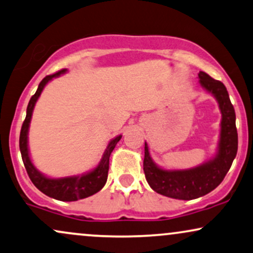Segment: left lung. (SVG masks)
I'll return each mask as SVG.
<instances>
[{
  "label": "left lung",
  "mask_w": 253,
  "mask_h": 253,
  "mask_svg": "<svg viewBox=\"0 0 253 253\" xmlns=\"http://www.w3.org/2000/svg\"><path fill=\"white\" fill-rule=\"evenodd\" d=\"M199 83L211 92L219 103L222 111V130L218 155L212 161L190 170L167 171L156 165L149 154L148 144L144 146V170L149 185L157 193L170 198L190 201L211 192L223 182L238 149V133L236 127V114L225 85L201 71Z\"/></svg>",
  "instance_id": "left-lung-1"
}]
</instances>
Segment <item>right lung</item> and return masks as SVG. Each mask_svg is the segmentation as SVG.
Returning a JSON list of instances; mask_svg holds the SVG:
<instances>
[{
    "label": "right lung",
    "instance_id": "obj_1",
    "mask_svg": "<svg viewBox=\"0 0 253 253\" xmlns=\"http://www.w3.org/2000/svg\"><path fill=\"white\" fill-rule=\"evenodd\" d=\"M65 69H62L57 73L48 75L44 79L41 81L39 88H37L35 95L31 96L29 104L27 108V116L24 120L23 124L21 127L20 133V150L22 155V161H23L24 167H26L27 173L29 176L31 182L36 186L40 191H42L44 195L49 196V197L58 199V201L63 202H74L79 201V199H83L92 196L93 193L98 192L103 186H104L105 182L108 179V171H109V157H110L112 150L116 146L117 142L121 139V135L117 136L116 138L112 139L109 143L107 150H105L104 155H103L102 161L99 162L98 167L91 172L83 174L81 177H65V178L60 179H51L48 177L43 176L39 171L35 169L33 163H31L29 152H28V129H29V123L31 120V115H33L34 107L37 98L40 97L41 92H42L43 88L49 81L54 79V77L60 76L61 74L65 73Z\"/></svg>",
    "mask_w": 253,
    "mask_h": 253
}]
</instances>
